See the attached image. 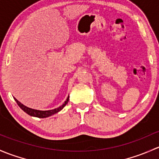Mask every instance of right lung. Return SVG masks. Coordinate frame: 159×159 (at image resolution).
Segmentation results:
<instances>
[{
    "label": "right lung",
    "mask_w": 159,
    "mask_h": 159,
    "mask_svg": "<svg viewBox=\"0 0 159 159\" xmlns=\"http://www.w3.org/2000/svg\"><path fill=\"white\" fill-rule=\"evenodd\" d=\"M69 97H70V96H68L66 100L65 101L64 103L61 106L57 108V109H52V110H47V111H40V110H37V109H30V108L27 107V106H25L24 105L20 103V102L17 99H15V98H14V99H15L16 102H17V105H18L19 107L23 111H24L26 113L28 114V115H30L31 116H34V117H37V118H46V117H48V116L53 115V114L57 113V112H60L61 109H63V108L67 104L69 101Z\"/></svg>",
    "instance_id": "obj_1"
}]
</instances>
